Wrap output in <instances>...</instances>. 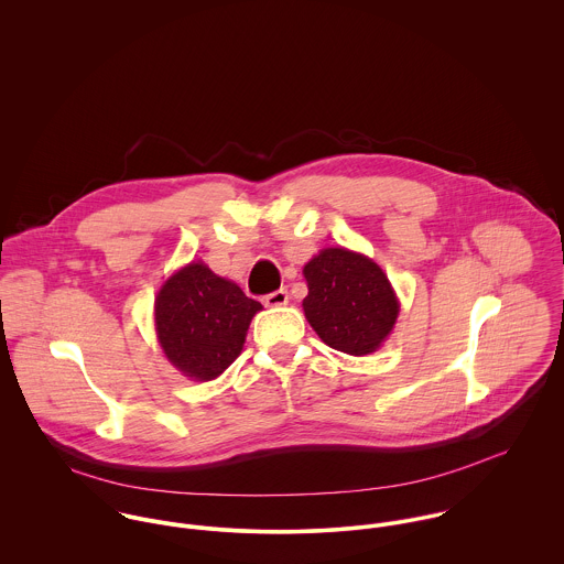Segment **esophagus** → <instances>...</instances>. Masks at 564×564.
Masks as SVG:
<instances>
[{
  "label": "esophagus",
  "mask_w": 564,
  "mask_h": 564,
  "mask_svg": "<svg viewBox=\"0 0 564 564\" xmlns=\"http://www.w3.org/2000/svg\"><path fill=\"white\" fill-rule=\"evenodd\" d=\"M262 302H264V306H269V308H280V306H286V304H289V293H286V289H278V291L264 295Z\"/></svg>",
  "instance_id": "1"
}]
</instances>
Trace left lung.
Listing matches in <instances>:
<instances>
[{
  "instance_id": "obj_1",
  "label": "left lung",
  "mask_w": 564,
  "mask_h": 564,
  "mask_svg": "<svg viewBox=\"0 0 564 564\" xmlns=\"http://www.w3.org/2000/svg\"><path fill=\"white\" fill-rule=\"evenodd\" d=\"M304 315L332 349L367 356L391 334L400 302L387 273L371 258L327 247L304 267Z\"/></svg>"
}]
</instances>
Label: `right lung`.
Masks as SVG:
<instances>
[{"mask_svg":"<svg viewBox=\"0 0 564 564\" xmlns=\"http://www.w3.org/2000/svg\"><path fill=\"white\" fill-rule=\"evenodd\" d=\"M260 308L235 282L191 262L162 284L154 304L162 351L186 378L215 380L239 358Z\"/></svg>","mask_w":564,"mask_h":564,"instance_id":"right-lung-1","label":"right lung"}]
</instances>
